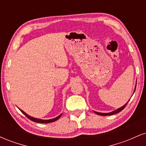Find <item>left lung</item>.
I'll return each mask as SVG.
<instances>
[{"label": "left lung", "instance_id": "8db88e82", "mask_svg": "<svg viewBox=\"0 0 146 146\" xmlns=\"http://www.w3.org/2000/svg\"><path fill=\"white\" fill-rule=\"evenodd\" d=\"M135 89H136V86H135ZM128 102H129V101H128ZM128 102H127V103L123 105V106H121V108H118V109L114 110V111H113V112H110V113H98V112H95V113H96V114H98V115H102V116H107V115H114V114H116V113H119V112H121V110H123V108H124L125 106H126V105H127V104H128Z\"/></svg>", "mask_w": 146, "mask_h": 146}]
</instances>
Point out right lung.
Wrapping results in <instances>:
<instances>
[{
	"mask_svg": "<svg viewBox=\"0 0 146 146\" xmlns=\"http://www.w3.org/2000/svg\"><path fill=\"white\" fill-rule=\"evenodd\" d=\"M20 110L23 113L24 115L26 116L27 117L28 119H29L30 120H31V121H34V122H37V123H51V122H53L55 121H56V120H58V119L60 118V117H61V115H62V114H61V115H60L59 116H58L57 117H56V118H53V119H46V120H44V119H37V118H34V117H31L29 116V115H28L26 113H25L23 110H22L20 109Z\"/></svg>",
	"mask_w": 146,
	"mask_h": 146,
	"instance_id": "add662e5",
	"label": "right lung"
}]
</instances>
